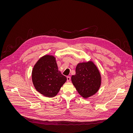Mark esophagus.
Wrapping results in <instances>:
<instances>
[{"label":"esophagus","instance_id":"1","mask_svg":"<svg viewBox=\"0 0 133 133\" xmlns=\"http://www.w3.org/2000/svg\"><path fill=\"white\" fill-rule=\"evenodd\" d=\"M70 80H71V77L70 76H67V82H70Z\"/></svg>","mask_w":133,"mask_h":133}]
</instances>
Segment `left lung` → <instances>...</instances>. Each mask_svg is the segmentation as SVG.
<instances>
[{
    "instance_id": "obj_1",
    "label": "left lung",
    "mask_w": 133,
    "mask_h": 133,
    "mask_svg": "<svg viewBox=\"0 0 133 133\" xmlns=\"http://www.w3.org/2000/svg\"><path fill=\"white\" fill-rule=\"evenodd\" d=\"M72 82L78 93L85 99L96 94L100 87L101 76L92 61L78 64L76 74L71 77Z\"/></svg>"
}]
</instances>
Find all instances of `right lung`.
Returning <instances> with one entry per match:
<instances>
[{
  "label": "right lung",
  "instance_id": "1",
  "mask_svg": "<svg viewBox=\"0 0 133 133\" xmlns=\"http://www.w3.org/2000/svg\"><path fill=\"white\" fill-rule=\"evenodd\" d=\"M32 80L38 92L52 98L57 95L67 78L58 70L55 58L46 55L40 58L34 66Z\"/></svg>",
  "mask_w": 133,
  "mask_h": 133
}]
</instances>
